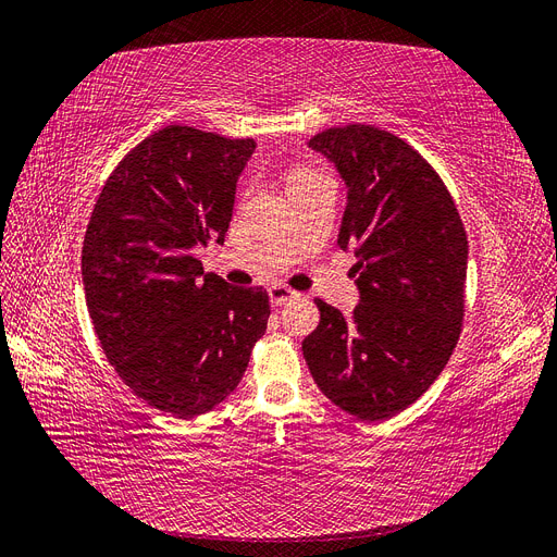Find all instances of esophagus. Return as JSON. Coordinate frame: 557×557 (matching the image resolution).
<instances>
[{
	"instance_id": "1",
	"label": "esophagus",
	"mask_w": 557,
	"mask_h": 557,
	"mask_svg": "<svg viewBox=\"0 0 557 557\" xmlns=\"http://www.w3.org/2000/svg\"><path fill=\"white\" fill-rule=\"evenodd\" d=\"M297 297H299V293L288 288V285L276 283V285H272V288H269V299H272L274 307H281V305H285V301L297 299Z\"/></svg>"
}]
</instances>
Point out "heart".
<instances>
[{"label":"heart","instance_id":"obj_1","mask_svg":"<svg viewBox=\"0 0 557 557\" xmlns=\"http://www.w3.org/2000/svg\"><path fill=\"white\" fill-rule=\"evenodd\" d=\"M313 176H320V174H318V172H313V170H297V172H293V174H290V178H288V188H290V185H295V183L309 181V178H313Z\"/></svg>","mask_w":557,"mask_h":557}]
</instances>
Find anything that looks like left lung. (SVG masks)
I'll list each match as a JSON object with an SVG mask.
<instances>
[{
    "label": "left lung",
    "instance_id": "1",
    "mask_svg": "<svg viewBox=\"0 0 557 557\" xmlns=\"http://www.w3.org/2000/svg\"><path fill=\"white\" fill-rule=\"evenodd\" d=\"M309 146L348 185L339 246L358 260L360 305L344 318L315 299L320 323L301 350L336 407L383 420L411 407L458 346L467 232L442 176L393 132L330 127Z\"/></svg>",
    "mask_w": 557,
    "mask_h": 557
}]
</instances>
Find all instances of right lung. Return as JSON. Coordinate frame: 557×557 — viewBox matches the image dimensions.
<instances>
[{
    "label": "right lung",
    "mask_w": 557,
    "mask_h": 557,
    "mask_svg": "<svg viewBox=\"0 0 557 557\" xmlns=\"http://www.w3.org/2000/svg\"><path fill=\"white\" fill-rule=\"evenodd\" d=\"M256 141L166 125L115 164L83 239V285L107 360L148 407L195 418L239 385L269 295L205 274Z\"/></svg>",
    "instance_id": "obj_1"
}]
</instances>
